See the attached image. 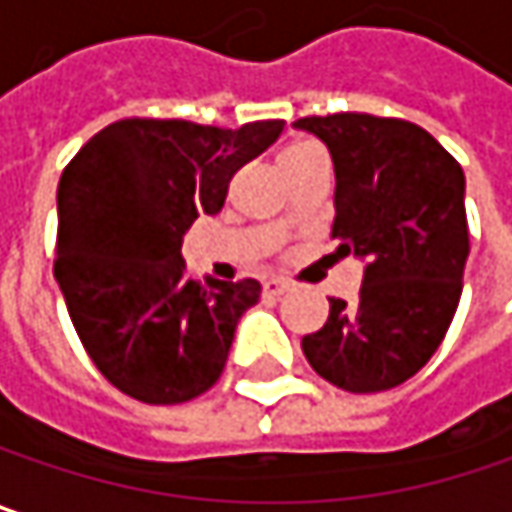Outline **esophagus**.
<instances>
[{
	"label": "esophagus",
	"instance_id": "obj_1",
	"mask_svg": "<svg viewBox=\"0 0 512 512\" xmlns=\"http://www.w3.org/2000/svg\"><path fill=\"white\" fill-rule=\"evenodd\" d=\"M286 289H289V284L281 281V278H266V281H263V292H266V295H272V298L284 295Z\"/></svg>",
	"mask_w": 512,
	"mask_h": 512
}]
</instances>
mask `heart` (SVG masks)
I'll list each match as a JSON object with an SVG mask.
<instances>
[{"label":"heart","mask_w":512,"mask_h":512,"mask_svg":"<svg viewBox=\"0 0 512 512\" xmlns=\"http://www.w3.org/2000/svg\"><path fill=\"white\" fill-rule=\"evenodd\" d=\"M313 153H321L316 144H310V141H292V144H286L284 150H281V165L295 162V159H304V156H313Z\"/></svg>","instance_id":"1"}]
</instances>
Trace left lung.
<instances>
[{"instance_id": "obj_1", "label": "left lung", "mask_w": 512, "mask_h": 512, "mask_svg": "<svg viewBox=\"0 0 512 512\" xmlns=\"http://www.w3.org/2000/svg\"><path fill=\"white\" fill-rule=\"evenodd\" d=\"M295 127L333 156L336 252L365 260L359 298H330L324 327L301 339L304 356L350 394L397 388L432 359L461 301L464 170L403 118L336 112L298 118Z\"/></svg>"}]
</instances>
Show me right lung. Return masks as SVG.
Instances as JSON below:
<instances>
[{"instance_id": "add662e5", "label": "right lung", "mask_w": 512, "mask_h": 512, "mask_svg": "<svg viewBox=\"0 0 512 512\" xmlns=\"http://www.w3.org/2000/svg\"><path fill=\"white\" fill-rule=\"evenodd\" d=\"M281 133L284 121L220 130L124 118L63 170L54 278L89 359L127 397L176 406L223 374L260 284L194 281L182 237L199 214L223 208L231 176Z\"/></svg>"}]
</instances>
